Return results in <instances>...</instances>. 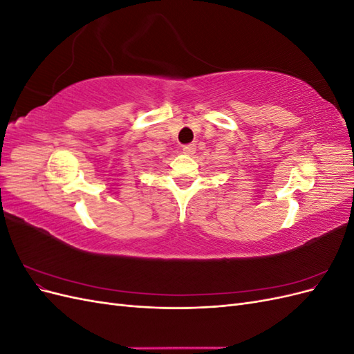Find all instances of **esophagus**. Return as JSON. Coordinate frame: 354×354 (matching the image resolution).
Listing matches in <instances>:
<instances>
[{
	"label": "esophagus",
	"instance_id": "34e87169",
	"mask_svg": "<svg viewBox=\"0 0 354 354\" xmlns=\"http://www.w3.org/2000/svg\"><path fill=\"white\" fill-rule=\"evenodd\" d=\"M195 151H196V146H195L194 143L185 145V146H183V152H185L186 155H194V153H195Z\"/></svg>",
	"mask_w": 354,
	"mask_h": 354
}]
</instances>
